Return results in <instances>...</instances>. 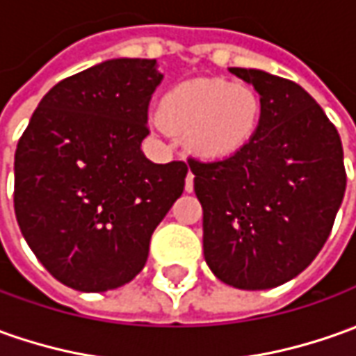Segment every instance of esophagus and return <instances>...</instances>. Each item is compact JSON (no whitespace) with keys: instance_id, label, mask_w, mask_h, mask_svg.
<instances>
[{"instance_id":"34e87169","label":"esophagus","mask_w":356,"mask_h":356,"mask_svg":"<svg viewBox=\"0 0 356 356\" xmlns=\"http://www.w3.org/2000/svg\"><path fill=\"white\" fill-rule=\"evenodd\" d=\"M193 181H195V175L188 171L187 179H185V191H187V193H191V191H193Z\"/></svg>"}]
</instances>
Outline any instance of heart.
I'll use <instances>...</instances> for the list:
<instances>
[{
  "mask_svg": "<svg viewBox=\"0 0 356 356\" xmlns=\"http://www.w3.org/2000/svg\"><path fill=\"white\" fill-rule=\"evenodd\" d=\"M163 127L185 136L204 159H228L255 140L263 122V99L253 87L222 77H197L171 87L159 101Z\"/></svg>",
  "mask_w": 356,
  "mask_h": 356,
  "instance_id": "heart-1",
  "label": "heart"
}]
</instances>
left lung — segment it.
<instances>
[{"instance_id":"obj_1","label":"left lung","mask_w":356,"mask_h":356,"mask_svg":"<svg viewBox=\"0 0 356 356\" xmlns=\"http://www.w3.org/2000/svg\"><path fill=\"white\" fill-rule=\"evenodd\" d=\"M263 99L255 140L228 159H188L210 270L234 289L289 282L330 238L347 175L337 128L298 83L229 67Z\"/></svg>"}]
</instances>
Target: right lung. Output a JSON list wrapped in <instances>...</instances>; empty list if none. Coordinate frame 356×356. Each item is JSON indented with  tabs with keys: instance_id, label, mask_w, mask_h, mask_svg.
Listing matches in <instances>:
<instances>
[{
	"instance_id": "obj_1",
	"label": "right lung",
	"mask_w": 356,
	"mask_h": 356,
	"mask_svg": "<svg viewBox=\"0 0 356 356\" xmlns=\"http://www.w3.org/2000/svg\"><path fill=\"white\" fill-rule=\"evenodd\" d=\"M156 60L117 58L66 77L31 117L15 152V216L62 284L105 292L144 269L154 229L183 195L187 163L140 149Z\"/></svg>"
}]
</instances>
